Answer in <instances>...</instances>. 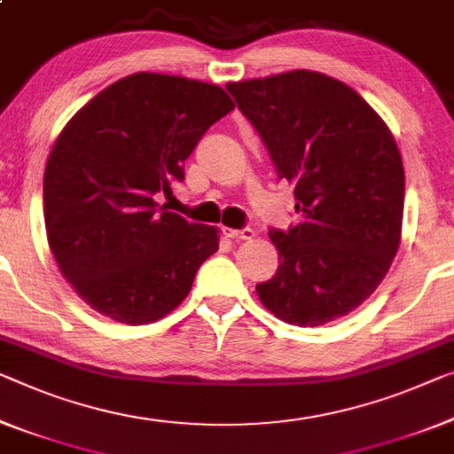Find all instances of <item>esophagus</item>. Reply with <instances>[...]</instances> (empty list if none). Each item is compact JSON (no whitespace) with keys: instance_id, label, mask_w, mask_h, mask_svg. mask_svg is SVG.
Segmentation results:
<instances>
[{"instance_id":"obj_1","label":"esophagus","mask_w":454,"mask_h":454,"mask_svg":"<svg viewBox=\"0 0 454 454\" xmlns=\"http://www.w3.org/2000/svg\"><path fill=\"white\" fill-rule=\"evenodd\" d=\"M223 235L229 237V239H254L255 231L254 229H229V227H223Z\"/></svg>"}]
</instances>
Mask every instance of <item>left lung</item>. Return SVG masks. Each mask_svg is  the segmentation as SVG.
<instances>
[{"label":"left lung","instance_id":"obj_1","mask_svg":"<svg viewBox=\"0 0 454 454\" xmlns=\"http://www.w3.org/2000/svg\"><path fill=\"white\" fill-rule=\"evenodd\" d=\"M278 178L294 184L298 225L270 229L276 276L255 286L284 323L318 326L357 309L400 246L403 164L364 97L333 76L290 71L227 82Z\"/></svg>","mask_w":454,"mask_h":454}]
</instances>
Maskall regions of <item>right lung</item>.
I'll return each mask as SVG.
<instances>
[{"label": "right lung", "instance_id": "right-lung-1", "mask_svg": "<svg viewBox=\"0 0 454 454\" xmlns=\"http://www.w3.org/2000/svg\"><path fill=\"white\" fill-rule=\"evenodd\" d=\"M235 106L217 85L136 73L65 125L44 170L48 246L90 309L145 325L191 292L217 227L164 211L156 194L184 180V160Z\"/></svg>", "mask_w": 454, "mask_h": 454}]
</instances>
